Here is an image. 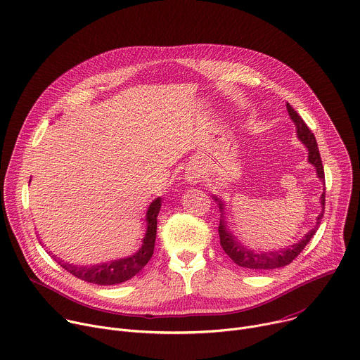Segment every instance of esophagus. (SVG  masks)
Returning <instances> with one entry per match:
<instances>
[{
	"instance_id": "esophagus-1",
	"label": "esophagus",
	"mask_w": 360,
	"mask_h": 360,
	"mask_svg": "<svg viewBox=\"0 0 360 360\" xmlns=\"http://www.w3.org/2000/svg\"><path fill=\"white\" fill-rule=\"evenodd\" d=\"M200 179H202V174H200V172H197V170H191V172H188V173H187V180H188V183H191V184H194V183H198V181H200Z\"/></svg>"
}]
</instances>
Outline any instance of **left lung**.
<instances>
[{
	"mask_svg": "<svg viewBox=\"0 0 360 360\" xmlns=\"http://www.w3.org/2000/svg\"><path fill=\"white\" fill-rule=\"evenodd\" d=\"M288 112L290 115V118L293 120V123L296 126V133L299 140L307 147L309 150V163L313 165L316 167V173L317 177L321 179L322 181H325V170H323V165H322V158H321V153H319V147L314 139V134L310 131V129L306 126V123L303 122V118L295 111V108L288 103L286 104ZM214 200L219 202V207L221 212V217H220V224H219V236H220V245L223 248V250L226 252V255L240 267L245 269H250V270H269V269H277V267H283L290 264L300 253L302 250L306 248V245L310 242V238L313 237V234L317 231L319 224L322 221L323 217V212H325V190L321 195V205H322V213L317 216V221L316 226L302 238V240L293 246H290L289 249L285 250H277V252H264V253H255L253 250L246 249L245 246H242L236 240V237L229 231L226 221H224V216H223V202L219 200V198L214 195Z\"/></svg>",
	"mask_w": 360,
	"mask_h": 360,
	"instance_id": "obj_1",
	"label": "left lung"
}]
</instances>
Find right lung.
<instances>
[{
  "mask_svg": "<svg viewBox=\"0 0 360 360\" xmlns=\"http://www.w3.org/2000/svg\"><path fill=\"white\" fill-rule=\"evenodd\" d=\"M162 207V198L157 197L155 200L150 205L147 210V231L143 238V245L137 253H134L130 257L120 259L103 264L96 266H74L68 263L58 262V264L63 266L67 271H70L72 276L82 278V281L87 283H96L101 286H111L123 283L133 276H136L151 259L154 252V243H155V233H157V216ZM56 259V256H53ZM57 260V259H56Z\"/></svg>",
  "mask_w": 360,
  "mask_h": 360,
  "instance_id": "obj_1",
  "label": "right lung"
}]
</instances>
